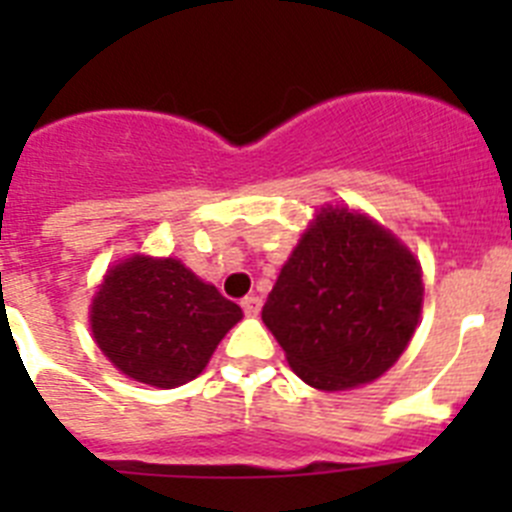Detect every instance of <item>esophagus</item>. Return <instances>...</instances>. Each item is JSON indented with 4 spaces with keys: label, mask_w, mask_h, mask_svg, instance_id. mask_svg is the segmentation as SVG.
<instances>
[{
    "label": "esophagus",
    "mask_w": 512,
    "mask_h": 512,
    "mask_svg": "<svg viewBox=\"0 0 512 512\" xmlns=\"http://www.w3.org/2000/svg\"><path fill=\"white\" fill-rule=\"evenodd\" d=\"M241 307H243V312H246V315H259L261 312V300L259 297H243L241 300Z\"/></svg>",
    "instance_id": "obj_1"
}]
</instances>
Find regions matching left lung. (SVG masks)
<instances>
[{
	"mask_svg": "<svg viewBox=\"0 0 512 512\" xmlns=\"http://www.w3.org/2000/svg\"><path fill=\"white\" fill-rule=\"evenodd\" d=\"M420 305L413 253L369 217L328 207L282 266L261 318L302 382L338 392L400 359Z\"/></svg>",
	"mask_w": 512,
	"mask_h": 512,
	"instance_id": "8db88e82",
	"label": "left lung"
}]
</instances>
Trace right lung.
<instances>
[{
  "label": "right lung",
  "mask_w": 512,
  "mask_h": 512,
  "mask_svg": "<svg viewBox=\"0 0 512 512\" xmlns=\"http://www.w3.org/2000/svg\"><path fill=\"white\" fill-rule=\"evenodd\" d=\"M241 318V307L176 259L122 261L92 302L104 356L122 374L166 390L192 382Z\"/></svg>",
  "instance_id": "1"
}]
</instances>
